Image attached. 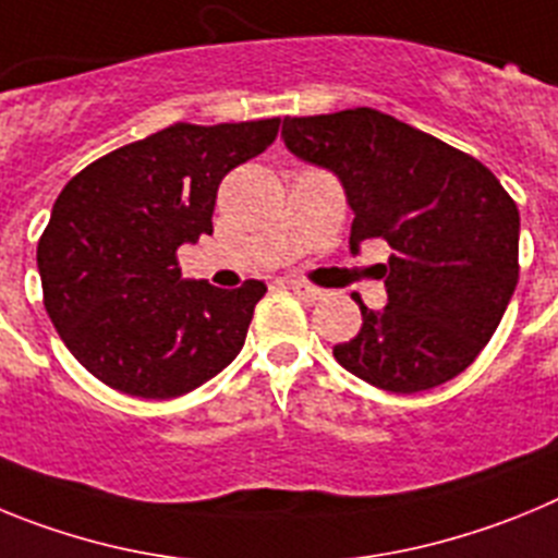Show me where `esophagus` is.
Returning <instances> with one entry per match:
<instances>
[{
	"instance_id": "34e87169",
	"label": "esophagus",
	"mask_w": 558,
	"mask_h": 558,
	"mask_svg": "<svg viewBox=\"0 0 558 558\" xmlns=\"http://www.w3.org/2000/svg\"><path fill=\"white\" fill-rule=\"evenodd\" d=\"M288 288L293 290L299 299H304V302H318V299L324 295L322 288H315V284H310V282H299V279H290Z\"/></svg>"
}]
</instances>
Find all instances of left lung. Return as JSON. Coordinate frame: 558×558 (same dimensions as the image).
I'll list each match as a JSON object with an SVG mask.
<instances>
[{
  "label": "left lung",
  "instance_id": "left-lung-1",
  "mask_svg": "<svg viewBox=\"0 0 558 558\" xmlns=\"http://www.w3.org/2000/svg\"><path fill=\"white\" fill-rule=\"evenodd\" d=\"M284 145L347 190L352 251L393 248L388 304H360L363 327L332 349L354 377L416 393L458 377L483 352L520 279V211L489 167L377 108L284 117Z\"/></svg>",
  "mask_w": 558,
  "mask_h": 558
}]
</instances>
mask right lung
I'll use <instances>...</instances> for the list:
<instances>
[{
    "label": "right lung",
    "mask_w": 558,
    "mask_h": 558,
    "mask_svg": "<svg viewBox=\"0 0 558 558\" xmlns=\"http://www.w3.org/2000/svg\"><path fill=\"white\" fill-rule=\"evenodd\" d=\"M279 117L175 125L92 161L38 240L44 307L66 349L113 391L172 399L240 354L265 284L184 282L179 248L211 234L226 172L274 145Z\"/></svg>",
    "instance_id": "1"
}]
</instances>
